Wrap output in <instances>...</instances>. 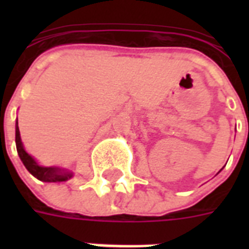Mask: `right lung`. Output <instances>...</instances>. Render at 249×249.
Listing matches in <instances>:
<instances>
[{
  "label": "right lung",
  "mask_w": 249,
  "mask_h": 249,
  "mask_svg": "<svg viewBox=\"0 0 249 249\" xmlns=\"http://www.w3.org/2000/svg\"><path fill=\"white\" fill-rule=\"evenodd\" d=\"M15 143H17V151L19 158H20L21 163L24 164L27 170L37 179H40L42 182H66L73 177V173L71 170L66 169V168H62V166H42L37 163L35 158L25 151L23 142H21L18 121L15 124Z\"/></svg>",
  "instance_id": "add662e5"
}]
</instances>
